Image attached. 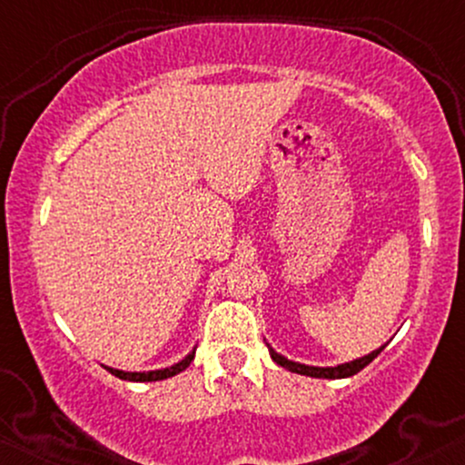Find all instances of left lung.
I'll list each match as a JSON object with an SVG mask.
<instances>
[{
	"label": "left lung",
	"instance_id": "obj_1",
	"mask_svg": "<svg viewBox=\"0 0 465 465\" xmlns=\"http://www.w3.org/2000/svg\"><path fill=\"white\" fill-rule=\"evenodd\" d=\"M389 343V341H387ZM387 343L385 345H381V348L378 350H373V351H370V354H365V356H361V359H354V361H350V362H341V365H334V367H317V365H303V362H297V361H291V359H286V356H282V354H277V351L271 348L269 343V354H271V359H273L277 365H282L284 367V370H288V371H292V373H302V376H311V378H330V381H334V378H350V376H354V373H359L362 367H367L370 365V362L376 359L378 354H381L382 350L387 348Z\"/></svg>",
	"mask_w": 465,
	"mask_h": 465
}]
</instances>
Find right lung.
Returning <instances> with one entry per match:
<instances>
[{"instance_id":"right-lung-1","label":"right lung","mask_w":465,"mask_h":465,"mask_svg":"<svg viewBox=\"0 0 465 465\" xmlns=\"http://www.w3.org/2000/svg\"><path fill=\"white\" fill-rule=\"evenodd\" d=\"M194 354H196V348L190 351V354H185L183 359L179 362H174V365L170 367H162V370H151V371H124V370H115V367H109L104 365L106 371H111L114 376L122 378V381H131V382H154V381H165V378H173L177 376L185 370V367L190 365L192 361H194Z\"/></svg>"}]
</instances>
